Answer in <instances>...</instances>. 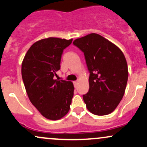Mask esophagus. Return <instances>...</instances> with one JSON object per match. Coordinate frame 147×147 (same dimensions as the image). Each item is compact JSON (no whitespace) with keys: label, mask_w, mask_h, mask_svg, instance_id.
I'll list each match as a JSON object with an SVG mask.
<instances>
[{"label":"esophagus","mask_w":147,"mask_h":147,"mask_svg":"<svg viewBox=\"0 0 147 147\" xmlns=\"http://www.w3.org/2000/svg\"><path fill=\"white\" fill-rule=\"evenodd\" d=\"M73 84H74V86H75V87L76 88L77 86V84H78V82H77V81H76V82H73Z\"/></svg>","instance_id":"esophagus-1"}]
</instances>
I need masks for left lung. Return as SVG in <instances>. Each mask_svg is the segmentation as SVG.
<instances>
[{"label": "left lung", "mask_w": 147, "mask_h": 147, "mask_svg": "<svg viewBox=\"0 0 147 147\" xmlns=\"http://www.w3.org/2000/svg\"><path fill=\"white\" fill-rule=\"evenodd\" d=\"M84 52L90 72L89 90L83 99L96 115L111 113L124 95L129 71L124 54L117 45L92 33L73 41Z\"/></svg>", "instance_id": "8db88e82"}]
</instances>
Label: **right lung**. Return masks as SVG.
<instances>
[{
	"mask_svg": "<svg viewBox=\"0 0 147 147\" xmlns=\"http://www.w3.org/2000/svg\"><path fill=\"white\" fill-rule=\"evenodd\" d=\"M72 39L55 37L35 42L25 55L21 73L30 102L43 117L57 120L68 113L74 95L71 82L55 79L61 58Z\"/></svg>",
	"mask_w": 147,
	"mask_h": 147,
	"instance_id": "obj_1",
	"label": "right lung"
}]
</instances>
